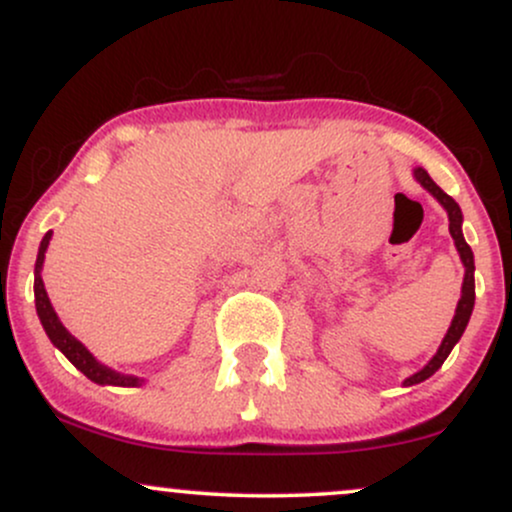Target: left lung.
I'll use <instances>...</instances> for the list:
<instances>
[{
  "mask_svg": "<svg viewBox=\"0 0 512 512\" xmlns=\"http://www.w3.org/2000/svg\"><path fill=\"white\" fill-rule=\"evenodd\" d=\"M414 178L421 182V185L426 187L428 192H431L433 197L438 199L440 204H443L445 209H448V219H450V236L455 240L457 245V252H460L462 262H464V284H462V298L460 303H457V310H455V317H452V325L448 334H445L443 344H440L438 354L428 361V366L424 370H419V373H414L411 378L404 380V385H416V383H424L426 378H431L436 370L443 366V361L448 358V354L452 351V346L457 344V339L462 337L464 327H467L469 322V315H472V308H474V255H472V248L467 245V240L462 236V211L457 207V202L452 199L450 195H445L443 190L436 185V182L431 180V175L426 173L424 168H416L414 170Z\"/></svg>",
  "mask_w": 512,
  "mask_h": 512,
  "instance_id": "left-lung-1",
  "label": "left lung"
}]
</instances>
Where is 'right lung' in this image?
Listing matches in <instances>:
<instances>
[{"label": "right lung", "instance_id": "right-lung-1", "mask_svg": "<svg viewBox=\"0 0 512 512\" xmlns=\"http://www.w3.org/2000/svg\"><path fill=\"white\" fill-rule=\"evenodd\" d=\"M50 236H52V233H45L43 243H40V250H38V260H35V310H38V317H40V322H43L45 332H48L50 342L55 344L57 349H60L62 354L67 356L69 361H72L74 366L86 375L88 380H93V383H98V385H120V387L139 385V383H142V380H139V378H132V375L115 373V370L101 366V363H98L96 358L88 354L84 344L76 342L72 334L64 330L60 317H57L55 310H52L48 293H45L43 279H40V269H43L45 250H48Z\"/></svg>", "mask_w": 512, "mask_h": 512}]
</instances>
